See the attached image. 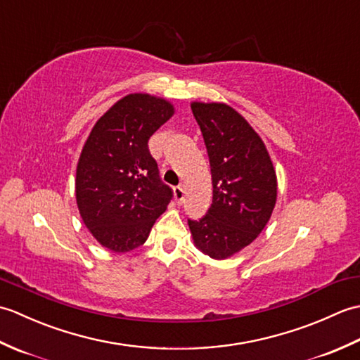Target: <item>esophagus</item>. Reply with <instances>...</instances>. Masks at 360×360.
<instances>
[{
  "instance_id": "esophagus-1",
  "label": "esophagus",
  "mask_w": 360,
  "mask_h": 360,
  "mask_svg": "<svg viewBox=\"0 0 360 360\" xmlns=\"http://www.w3.org/2000/svg\"><path fill=\"white\" fill-rule=\"evenodd\" d=\"M174 200L178 204H182V201H184V187L182 186L174 187Z\"/></svg>"
}]
</instances>
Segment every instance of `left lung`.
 <instances>
[{"instance_id": "8db88e82", "label": "left lung", "mask_w": 360, "mask_h": 360, "mask_svg": "<svg viewBox=\"0 0 360 360\" xmlns=\"http://www.w3.org/2000/svg\"><path fill=\"white\" fill-rule=\"evenodd\" d=\"M210 160L213 201L188 219L195 246L212 258L232 257L262 233L277 201V176L264 143L226 103H192Z\"/></svg>"}]
</instances>
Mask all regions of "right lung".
Here are the masks:
<instances>
[{
    "label": "right lung",
    "mask_w": 360,
    "mask_h": 360,
    "mask_svg": "<svg viewBox=\"0 0 360 360\" xmlns=\"http://www.w3.org/2000/svg\"><path fill=\"white\" fill-rule=\"evenodd\" d=\"M164 98L128 94L114 103L86 139L77 164L75 198L83 223L103 248L124 254L147 241L172 201L148 139L173 116Z\"/></svg>",
    "instance_id": "add662e5"
}]
</instances>
